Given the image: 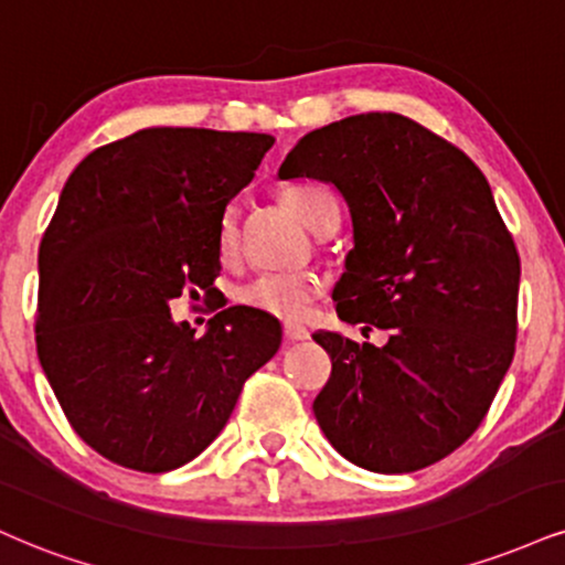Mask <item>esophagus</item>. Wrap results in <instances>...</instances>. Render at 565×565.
Wrapping results in <instances>:
<instances>
[{
	"mask_svg": "<svg viewBox=\"0 0 565 565\" xmlns=\"http://www.w3.org/2000/svg\"><path fill=\"white\" fill-rule=\"evenodd\" d=\"M284 339L287 342H305V339H310V331L300 323H284Z\"/></svg>",
	"mask_w": 565,
	"mask_h": 565,
	"instance_id": "34e87169",
	"label": "esophagus"
}]
</instances>
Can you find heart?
Segmentation results:
<instances>
[{"label": "heart", "mask_w": 565, "mask_h": 565, "mask_svg": "<svg viewBox=\"0 0 565 565\" xmlns=\"http://www.w3.org/2000/svg\"><path fill=\"white\" fill-rule=\"evenodd\" d=\"M291 213H295L305 226L318 231L326 221L337 217L334 196L321 183H291L281 192ZM239 249V223L236 213L228 210L217 226V253L223 260H231ZM318 297V281L308 274H268L257 276L255 281L244 284L236 291V300L244 308H253L265 316L284 318V321H297L310 310L312 300Z\"/></svg>", "instance_id": "heart-1"}]
</instances>
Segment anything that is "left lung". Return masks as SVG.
<instances>
[{"instance_id": "left-lung-1", "label": "left lung", "mask_w": 565, "mask_h": 565, "mask_svg": "<svg viewBox=\"0 0 565 565\" xmlns=\"http://www.w3.org/2000/svg\"><path fill=\"white\" fill-rule=\"evenodd\" d=\"M278 179L344 196L352 249L334 287L344 323L390 331L384 348L316 331L331 379L312 403L339 455L411 473L479 429L515 344L521 260L484 173L397 113H363L305 134Z\"/></svg>"}]
</instances>
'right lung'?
<instances>
[{
    "label": "right lung",
    "instance_id": "right-lung-1",
    "mask_svg": "<svg viewBox=\"0 0 565 565\" xmlns=\"http://www.w3.org/2000/svg\"><path fill=\"white\" fill-rule=\"evenodd\" d=\"M274 141L141 128L65 181L39 247V363L78 437L113 463L166 473L194 460L278 352L281 326L244 305L202 337L171 316L183 291H213L221 217Z\"/></svg>",
    "mask_w": 565,
    "mask_h": 565
}]
</instances>
